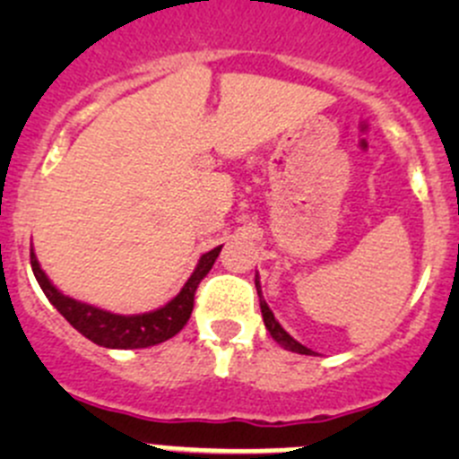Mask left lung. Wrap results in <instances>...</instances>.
I'll return each instance as SVG.
<instances>
[{"label": "left lung", "mask_w": 459, "mask_h": 459, "mask_svg": "<svg viewBox=\"0 0 459 459\" xmlns=\"http://www.w3.org/2000/svg\"><path fill=\"white\" fill-rule=\"evenodd\" d=\"M255 286H257V295H259V308H262V317H264V326H266V331L271 333L273 340L277 342L280 346H284L286 351H293V353H299V355H316V351L307 349L304 344H299L298 340H293V337L289 335V333L281 328V324L277 322L275 316H273V311L268 308L266 299L262 298V290H259V277L255 275Z\"/></svg>", "instance_id": "left-lung-1"}]
</instances>
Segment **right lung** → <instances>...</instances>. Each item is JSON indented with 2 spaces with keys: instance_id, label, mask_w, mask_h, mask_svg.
Wrapping results in <instances>:
<instances>
[{
  "instance_id": "1",
  "label": "right lung",
  "mask_w": 459,
  "mask_h": 459,
  "mask_svg": "<svg viewBox=\"0 0 459 459\" xmlns=\"http://www.w3.org/2000/svg\"><path fill=\"white\" fill-rule=\"evenodd\" d=\"M220 251L221 247L204 253L186 284L169 304L155 308V311L140 313V316H117V313L104 311V308H97L92 304L68 298L62 290H57V286H53L48 275L41 271L35 253H30V266L48 302L88 340L95 342L97 346H104V349H148V346L170 340L182 331L193 313L197 286L212 268Z\"/></svg>"
}]
</instances>
